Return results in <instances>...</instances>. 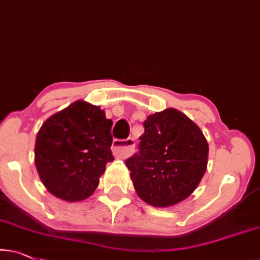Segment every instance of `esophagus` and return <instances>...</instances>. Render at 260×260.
I'll return each instance as SVG.
<instances>
[{"label": "esophagus", "instance_id": "esophagus-1", "mask_svg": "<svg viewBox=\"0 0 260 260\" xmlns=\"http://www.w3.org/2000/svg\"><path fill=\"white\" fill-rule=\"evenodd\" d=\"M135 150V141L134 138H127L121 141V139H115L112 143V151L114 155L118 158H126L133 155Z\"/></svg>", "mask_w": 260, "mask_h": 260}]
</instances>
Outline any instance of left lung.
I'll list each match as a JSON object with an SVG mask.
<instances>
[{
	"mask_svg": "<svg viewBox=\"0 0 260 260\" xmlns=\"http://www.w3.org/2000/svg\"><path fill=\"white\" fill-rule=\"evenodd\" d=\"M138 151L125 164L137 194L152 206L184 201L204 176L209 145L201 129L176 109L148 116Z\"/></svg>",
	"mask_w": 260,
	"mask_h": 260,
	"instance_id": "left-lung-1",
	"label": "left lung"
}]
</instances>
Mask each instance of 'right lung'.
Masks as SVG:
<instances>
[{"label": "right lung", "instance_id": "add662e5", "mask_svg": "<svg viewBox=\"0 0 260 260\" xmlns=\"http://www.w3.org/2000/svg\"><path fill=\"white\" fill-rule=\"evenodd\" d=\"M111 119L100 107L77 101L49 117L37 134L35 164L48 191L68 202L90 197L111 152Z\"/></svg>", "mask_w": 260, "mask_h": 260}]
</instances>
